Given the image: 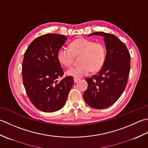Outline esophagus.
Segmentation results:
<instances>
[{
    "label": "esophagus",
    "instance_id": "obj_1",
    "mask_svg": "<svg viewBox=\"0 0 148 148\" xmlns=\"http://www.w3.org/2000/svg\"><path fill=\"white\" fill-rule=\"evenodd\" d=\"M78 81H79V79H78V78H74V82H75V83H77V82H78Z\"/></svg>",
    "mask_w": 148,
    "mask_h": 148
}]
</instances>
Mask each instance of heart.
<instances>
[{"mask_svg": "<svg viewBox=\"0 0 148 148\" xmlns=\"http://www.w3.org/2000/svg\"><path fill=\"white\" fill-rule=\"evenodd\" d=\"M80 66L69 68L66 74L75 78H81L91 73L98 71L103 67L106 58V49L101 43L80 38L74 40L70 49L61 47L57 52L59 61L65 66H70L74 56H80Z\"/></svg>", "mask_w": 148, "mask_h": 148, "instance_id": "heart-1", "label": "heart"}]
</instances>
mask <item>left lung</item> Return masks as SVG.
<instances>
[{
    "instance_id": "obj_1",
    "label": "left lung",
    "mask_w": 148,
    "mask_h": 148,
    "mask_svg": "<svg viewBox=\"0 0 148 148\" xmlns=\"http://www.w3.org/2000/svg\"><path fill=\"white\" fill-rule=\"evenodd\" d=\"M92 35L104 38L107 54L99 71L86 78L88 87L84 98L90 107L103 109L115 103L125 89L130 70V55L125 43L115 35L95 32L88 36Z\"/></svg>"
}]
</instances>
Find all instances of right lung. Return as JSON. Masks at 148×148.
I'll return each instance as SVG.
<instances>
[{
  "label": "right lung",
  "mask_w": 148,
  "mask_h": 148,
  "mask_svg": "<svg viewBox=\"0 0 148 148\" xmlns=\"http://www.w3.org/2000/svg\"><path fill=\"white\" fill-rule=\"evenodd\" d=\"M64 35L47 34L29 45L22 62L23 83L31 103L41 111L53 112L64 106L73 85V78L63 76L57 52L66 42Z\"/></svg>",
  "instance_id": "obj_1"
}]
</instances>
